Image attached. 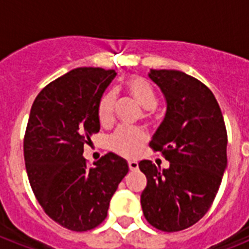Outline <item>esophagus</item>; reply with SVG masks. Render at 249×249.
Segmentation results:
<instances>
[{"mask_svg":"<svg viewBox=\"0 0 249 249\" xmlns=\"http://www.w3.org/2000/svg\"><path fill=\"white\" fill-rule=\"evenodd\" d=\"M128 165H129V169L130 170L138 169V163H137V161H134V160H129Z\"/></svg>","mask_w":249,"mask_h":249,"instance_id":"1","label":"esophagus"}]
</instances>
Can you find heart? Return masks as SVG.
Wrapping results in <instances>:
<instances>
[{
    "instance_id": "heart-1",
    "label": "heart",
    "mask_w": 249,
    "mask_h": 249,
    "mask_svg": "<svg viewBox=\"0 0 249 249\" xmlns=\"http://www.w3.org/2000/svg\"><path fill=\"white\" fill-rule=\"evenodd\" d=\"M125 89L142 107L144 108V115L150 116L152 109L158 106V94L147 80L141 76H130L125 81ZM117 94L115 90L106 91L98 102L97 116L99 124L108 126L115 119V106H116ZM147 141V134L143 129L119 126L109 136L108 147L119 155L133 158L138 155L143 143Z\"/></svg>"
}]
</instances>
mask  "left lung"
I'll use <instances>...</instances> for the list:
<instances>
[{"label": "left lung", "mask_w": 249, "mask_h": 249, "mask_svg": "<svg viewBox=\"0 0 249 249\" xmlns=\"http://www.w3.org/2000/svg\"><path fill=\"white\" fill-rule=\"evenodd\" d=\"M150 79L166 101V113L150 142L169 161L159 169L140 161L147 178L141 195L146 220L158 230L181 231L208 212L228 166V133L211 90L176 70H151Z\"/></svg>", "instance_id": "obj_1"}]
</instances>
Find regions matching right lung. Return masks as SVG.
<instances>
[{
  "mask_svg": "<svg viewBox=\"0 0 249 249\" xmlns=\"http://www.w3.org/2000/svg\"><path fill=\"white\" fill-rule=\"evenodd\" d=\"M115 70L81 67L46 85L33 102L24 136V160L35 196L52 220L72 231L97 228L129 170L112 152L88 166L84 144L99 132L98 102Z\"/></svg>",
  "mask_w": 249,
  "mask_h": 249,
  "instance_id": "add662e5",
  "label": "right lung"
}]
</instances>
